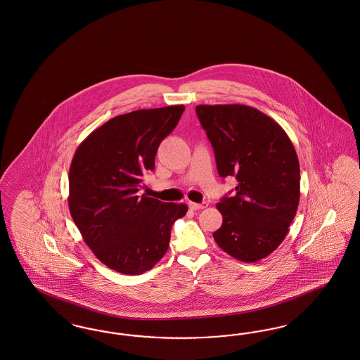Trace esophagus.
Segmentation results:
<instances>
[{"mask_svg":"<svg viewBox=\"0 0 360 360\" xmlns=\"http://www.w3.org/2000/svg\"><path fill=\"white\" fill-rule=\"evenodd\" d=\"M207 202H202V203H195V202H188V207L191 209V210H201V209H205V207H207Z\"/></svg>","mask_w":360,"mask_h":360,"instance_id":"34e87169","label":"esophagus"}]
</instances>
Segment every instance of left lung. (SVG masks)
Returning a JSON list of instances; mask_svg holds the SVG:
<instances>
[{"mask_svg":"<svg viewBox=\"0 0 360 360\" xmlns=\"http://www.w3.org/2000/svg\"><path fill=\"white\" fill-rule=\"evenodd\" d=\"M214 148L217 170L238 182L217 203L222 225L213 233L231 257L256 262L288 234L300 201V166L287 132L272 117L244 104L195 107Z\"/></svg>","mask_w":360,"mask_h":360,"instance_id":"obj_1","label":"left lung"}]
</instances>
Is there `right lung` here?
<instances>
[{"label":"right lung","mask_w":360,"mask_h":360,"mask_svg":"<svg viewBox=\"0 0 360 360\" xmlns=\"http://www.w3.org/2000/svg\"><path fill=\"white\" fill-rule=\"evenodd\" d=\"M185 105L115 116L77 147L70 167V212L83 240L115 272L150 271L169 249L174 222L186 205L138 195L155 167L160 142Z\"/></svg>","instance_id":"right-lung-1"}]
</instances>
